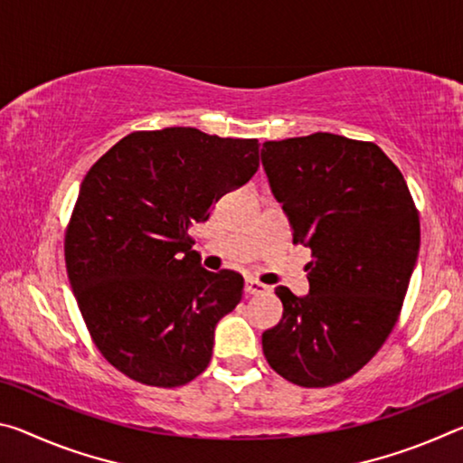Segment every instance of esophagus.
<instances>
[{
	"label": "esophagus",
	"mask_w": 463,
	"mask_h": 463,
	"mask_svg": "<svg viewBox=\"0 0 463 463\" xmlns=\"http://www.w3.org/2000/svg\"><path fill=\"white\" fill-rule=\"evenodd\" d=\"M245 292L249 297H258V295H266V292H269V286L261 284L258 280H247L245 284Z\"/></svg>",
	"instance_id": "34e87169"
}]
</instances>
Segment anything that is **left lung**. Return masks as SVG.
<instances>
[{"instance_id": "8db88e82", "label": "left lung", "mask_w": 463, "mask_h": 463, "mask_svg": "<svg viewBox=\"0 0 463 463\" xmlns=\"http://www.w3.org/2000/svg\"><path fill=\"white\" fill-rule=\"evenodd\" d=\"M261 165L292 241L313 255L305 297L276 286L284 313L263 332V354L290 383H340L398 321L420 249L412 195L377 144L324 131L266 142Z\"/></svg>"}]
</instances>
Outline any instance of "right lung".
Returning a JSON list of instances; mask_svg holds the SVG:
<instances>
[{
    "label": "right lung",
    "instance_id": "right-lung-1",
    "mask_svg": "<svg viewBox=\"0 0 463 463\" xmlns=\"http://www.w3.org/2000/svg\"><path fill=\"white\" fill-rule=\"evenodd\" d=\"M258 168V139L165 128L126 136L88 171L65 268L88 332L123 375L177 387L208 366L214 329L245 282L203 269L187 231Z\"/></svg>",
    "mask_w": 463,
    "mask_h": 463
}]
</instances>
